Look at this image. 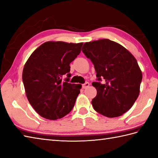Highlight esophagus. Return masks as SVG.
Masks as SVG:
<instances>
[{"instance_id": "34e87169", "label": "esophagus", "mask_w": 158, "mask_h": 158, "mask_svg": "<svg viewBox=\"0 0 158 158\" xmlns=\"http://www.w3.org/2000/svg\"><path fill=\"white\" fill-rule=\"evenodd\" d=\"M89 83L88 82H85V83H83L82 87H83V89H85V88H87L88 87H89Z\"/></svg>"}]
</instances>
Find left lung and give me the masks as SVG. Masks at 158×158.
Wrapping results in <instances>:
<instances>
[{"instance_id":"1","label":"left lung","mask_w":158,"mask_h":158,"mask_svg":"<svg viewBox=\"0 0 158 158\" xmlns=\"http://www.w3.org/2000/svg\"><path fill=\"white\" fill-rule=\"evenodd\" d=\"M82 52L94 64L97 91L92 100L95 111L114 118L127 112L140 93L143 79L135 58L123 46L107 39L86 42Z\"/></svg>"}]
</instances>
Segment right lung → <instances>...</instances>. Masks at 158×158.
I'll list each match as a JSON object with an SVG mask.
<instances>
[{"label": "right lung", "mask_w": 158, "mask_h": 158, "mask_svg": "<svg viewBox=\"0 0 158 158\" xmlns=\"http://www.w3.org/2000/svg\"><path fill=\"white\" fill-rule=\"evenodd\" d=\"M83 43L46 42L28 59L23 81L30 104L40 116L56 120L75 106L81 84L70 83V64L81 52ZM64 76L67 77L63 79Z\"/></svg>", "instance_id": "add662e5"}]
</instances>
